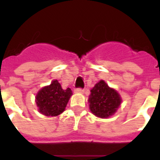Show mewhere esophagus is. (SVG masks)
Segmentation results:
<instances>
[{
    "label": "esophagus",
    "instance_id": "1",
    "mask_svg": "<svg viewBox=\"0 0 160 160\" xmlns=\"http://www.w3.org/2000/svg\"><path fill=\"white\" fill-rule=\"evenodd\" d=\"M84 92V90L80 89V88H77L75 90V93H83Z\"/></svg>",
    "mask_w": 160,
    "mask_h": 160
}]
</instances>
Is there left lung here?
<instances>
[{"label":"left lung","instance_id":"1","mask_svg":"<svg viewBox=\"0 0 160 160\" xmlns=\"http://www.w3.org/2000/svg\"><path fill=\"white\" fill-rule=\"evenodd\" d=\"M89 107L95 116L107 119L117 111L122 102L121 96L117 90L110 88L105 80H100L90 90Z\"/></svg>","mask_w":160,"mask_h":160}]
</instances>
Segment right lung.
<instances>
[{
	"mask_svg": "<svg viewBox=\"0 0 160 160\" xmlns=\"http://www.w3.org/2000/svg\"><path fill=\"white\" fill-rule=\"evenodd\" d=\"M72 90H64L57 80H52L50 85L41 88L36 95L38 111L46 116H58L65 111Z\"/></svg>",
	"mask_w": 160,
	"mask_h": 160,
	"instance_id": "obj_1",
	"label": "right lung"
}]
</instances>
